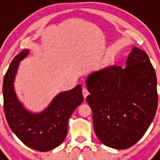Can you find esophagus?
I'll list each match as a JSON object with an SVG mask.
<instances>
[{
	"label": "esophagus",
	"mask_w": 160,
	"mask_h": 160,
	"mask_svg": "<svg viewBox=\"0 0 160 160\" xmlns=\"http://www.w3.org/2000/svg\"><path fill=\"white\" fill-rule=\"evenodd\" d=\"M82 94H83V96H84V99H85V98L87 97V95H89V91H88V90L86 89V88H83L82 90Z\"/></svg>",
	"instance_id": "esophagus-1"
}]
</instances>
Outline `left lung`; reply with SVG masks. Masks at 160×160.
<instances>
[{
  "label": "left lung",
  "instance_id": "obj_1",
  "mask_svg": "<svg viewBox=\"0 0 160 160\" xmlns=\"http://www.w3.org/2000/svg\"><path fill=\"white\" fill-rule=\"evenodd\" d=\"M94 129L108 147L125 149L147 131L157 107L156 73L144 51L134 47L126 66L113 65L88 76Z\"/></svg>",
  "mask_w": 160,
  "mask_h": 160
}]
</instances>
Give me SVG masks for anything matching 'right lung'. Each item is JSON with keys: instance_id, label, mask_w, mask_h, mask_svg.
I'll use <instances>...</instances> for the list:
<instances>
[{"instance_id": "obj_1", "label": "right lung", "mask_w": 160, "mask_h": 160, "mask_svg": "<svg viewBox=\"0 0 160 160\" xmlns=\"http://www.w3.org/2000/svg\"><path fill=\"white\" fill-rule=\"evenodd\" d=\"M23 50L16 55L4 76V111L13 133L31 149L46 152L60 145L67 134V124L76 107L83 102L81 85L60 93L44 111L32 114L26 110L16 97L14 80L19 62L28 55Z\"/></svg>"}]
</instances>
